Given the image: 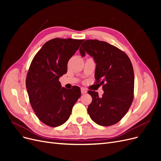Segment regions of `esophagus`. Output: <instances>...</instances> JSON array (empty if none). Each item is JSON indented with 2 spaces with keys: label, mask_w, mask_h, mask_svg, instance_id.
<instances>
[{
  "label": "esophagus",
  "mask_w": 161,
  "mask_h": 161,
  "mask_svg": "<svg viewBox=\"0 0 161 161\" xmlns=\"http://www.w3.org/2000/svg\"><path fill=\"white\" fill-rule=\"evenodd\" d=\"M80 91H81V93H82V94H85V93H86V92H87L86 89H85V88H81V89H80Z\"/></svg>",
  "instance_id": "obj_1"
}]
</instances>
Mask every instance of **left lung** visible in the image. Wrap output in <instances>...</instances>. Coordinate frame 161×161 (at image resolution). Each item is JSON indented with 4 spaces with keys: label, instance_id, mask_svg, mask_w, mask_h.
<instances>
[{
    "label": "left lung",
    "instance_id": "1",
    "mask_svg": "<svg viewBox=\"0 0 161 161\" xmlns=\"http://www.w3.org/2000/svg\"><path fill=\"white\" fill-rule=\"evenodd\" d=\"M82 57L87 53L96 63L95 78L104 92L89 91L92 102L88 107L91 119L102 126L115 124L129 110L134 98V74L125 53L105 42L87 40L79 49Z\"/></svg>",
    "mask_w": 161,
    "mask_h": 161
}]
</instances>
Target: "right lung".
<instances>
[{"label":"right lung","mask_w":161,"mask_h":161,"mask_svg":"<svg viewBox=\"0 0 161 161\" xmlns=\"http://www.w3.org/2000/svg\"><path fill=\"white\" fill-rule=\"evenodd\" d=\"M84 40L54 38L45 43L33 58L26 78L31 105L42 122L57 127L69 119L80 98L79 86L62 87L60 77L67 72L70 58Z\"/></svg>","instance_id":"right-lung-1"}]
</instances>
